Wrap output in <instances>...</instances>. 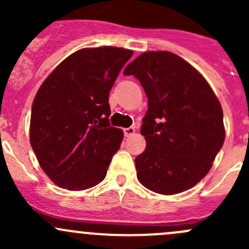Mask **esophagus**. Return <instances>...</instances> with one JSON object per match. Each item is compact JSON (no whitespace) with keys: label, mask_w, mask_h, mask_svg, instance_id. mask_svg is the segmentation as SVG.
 I'll return each instance as SVG.
<instances>
[{"label":"esophagus","mask_w":249,"mask_h":249,"mask_svg":"<svg viewBox=\"0 0 249 249\" xmlns=\"http://www.w3.org/2000/svg\"><path fill=\"white\" fill-rule=\"evenodd\" d=\"M135 134V127L134 126H130V127H125L124 129V135L125 137H130Z\"/></svg>","instance_id":"esophagus-1"}]
</instances>
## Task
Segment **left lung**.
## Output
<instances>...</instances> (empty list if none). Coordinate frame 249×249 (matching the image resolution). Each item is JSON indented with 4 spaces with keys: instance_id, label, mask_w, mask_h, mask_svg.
I'll list each match as a JSON object with an SVG mask.
<instances>
[{
    "instance_id": "obj_1",
    "label": "left lung",
    "mask_w": 249,
    "mask_h": 249,
    "mask_svg": "<svg viewBox=\"0 0 249 249\" xmlns=\"http://www.w3.org/2000/svg\"><path fill=\"white\" fill-rule=\"evenodd\" d=\"M125 76L140 80L148 99L141 134L144 152L135 159L137 179L152 192L173 195L200 182L225 139L223 109L206 79L170 52H145Z\"/></svg>"
}]
</instances>
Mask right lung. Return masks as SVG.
<instances>
[{
    "label": "right lung",
    "instance_id": "right-lung-1",
    "mask_svg": "<svg viewBox=\"0 0 249 249\" xmlns=\"http://www.w3.org/2000/svg\"><path fill=\"white\" fill-rule=\"evenodd\" d=\"M134 52L84 48L42 83L30 120V143L42 170L59 187L84 190L105 179L124 134L110 126L108 95Z\"/></svg>",
    "mask_w": 249,
    "mask_h": 249
}]
</instances>
